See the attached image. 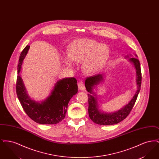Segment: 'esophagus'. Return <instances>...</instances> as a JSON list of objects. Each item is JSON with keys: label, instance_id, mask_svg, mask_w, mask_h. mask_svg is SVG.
Returning <instances> with one entry per match:
<instances>
[{"label": "esophagus", "instance_id": "34e87169", "mask_svg": "<svg viewBox=\"0 0 159 159\" xmlns=\"http://www.w3.org/2000/svg\"><path fill=\"white\" fill-rule=\"evenodd\" d=\"M78 88L80 91H84L85 89V86H84L83 82H80L78 83Z\"/></svg>", "mask_w": 159, "mask_h": 159}]
</instances>
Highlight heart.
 <instances>
[{"label":"heart","mask_w":159,"mask_h":159,"mask_svg":"<svg viewBox=\"0 0 159 159\" xmlns=\"http://www.w3.org/2000/svg\"><path fill=\"white\" fill-rule=\"evenodd\" d=\"M110 49L106 45L92 39H80L69 48V53L62 56V60L70 68L75 62L82 63V70L88 76L98 73L109 59Z\"/></svg>","instance_id":"obj_1"}]
</instances>
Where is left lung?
I'll list each match as a JSON object with an SVG mask.
<instances>
[{
	"label": "left lung",
	"instance_id": "obj_1",
	"mask_svg": "<svg viewBox=\"0 0 159 159\" xmlns=\"http://www.w3.org/2000/svg\"><path fill=\"white\" fill-rule=\"evenodd\" d=\"M135 57L137 55L135 54ZM129 56H132L130 55ZM129 57V55L126 56ZM129 61L133 64L136 70V83L137 89L136 92L128 103L120 110L113 113H106L103 111L99 110L97 97L96 93L94 92L93 89L97 88V86L104 81V74H99L96 76L88 77L85 80V87L88 93V113L89 117L94 123L100 125H112L124 120L130 113L133 107L134 106L138 93L141 89V71L139 60L136 58H129Z\"/></svg>",
	"mask_w": 159,
	"mask_h": 159
}]
</instances>
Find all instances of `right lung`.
I'll list each match as a JSON object with an SVG mask.
<instances>
[{"label": "right lung", "mask_w": 159, "mask_h": 159, "mask_svg": "<svg viewBox=\"0 0 159 159\" xmlns=\"http://www.w3.org/2000/svg\"><path fill=\"white\" fill-rule=\"evenodd\" d=\"M27 46L20 56L18 64V76L16 92L25 113L33 120L42 125H54L62 121L66 117L68 104L77 93V80L75 77L64 78L57 81L49 95L40 102L32 99L27 94L20 73L23 60L29 50Z\"/></svg>", "instance_id": "add662e5"}]
</instances>
